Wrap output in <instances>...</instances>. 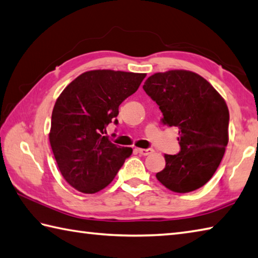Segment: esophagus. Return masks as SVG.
Segmentation results:
<instances>
[{"label":"esophagus","mask_w":258,"mask_h":258,"mask_svg":"<svg viewBox=\"0 0 258 258\" xmlns=\"http://www.w3.org/2000/svg\"><path fill=\"white\" fill-rule=\"evenodd\" d=\"M138 153L140 155H144V156H147V155H150L152 153H154V150L152 148H138Z\"/></svg>","instance_id":"esophagus-1"}]
</instances>
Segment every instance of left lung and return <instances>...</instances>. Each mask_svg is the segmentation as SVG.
Returning <instances> with one entry per match:
<instances>
[{
    "instance_id": "8db88e82",
    "label": "left lung",
    "mask_w": 258,
    "mask_h": 258,
    "mask_svg": "<svg viewBox=\"0 0 258 258\" xmlns=\"http://www.w3.org/2000/svg\"><path fill=\"white\" fill-rule=\"evenodd\" d=\"M143 89L158 104L162 122L178 128L181 150L165 154L166 165L157 179L177 193L203 186L220 165L229 140L225 100L202 76L184 70L156 73Z\"/></svg>"
}]
</instances>
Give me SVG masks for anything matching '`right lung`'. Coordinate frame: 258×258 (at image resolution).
Returning <instances> with one entry per match:
<instances>
[{"label": "right lung", "instance_id": "add662e5", "mask_svg": "<svg viewBox=\"0 0 258 258\" xmlns=\"http://www.w3.org/2000/svg\"><path fill=\"white\" fill-rule=\"evenodd\" d=\"M143 73L111 70L85 72L58 96L51 114L49 142L58 168L77 191L93 194L113 181L133 148L106 137V127L119 114V105L134 94Z\"/></svg>", "mask_w": 258, "mask_h": 258}]
</instances>
